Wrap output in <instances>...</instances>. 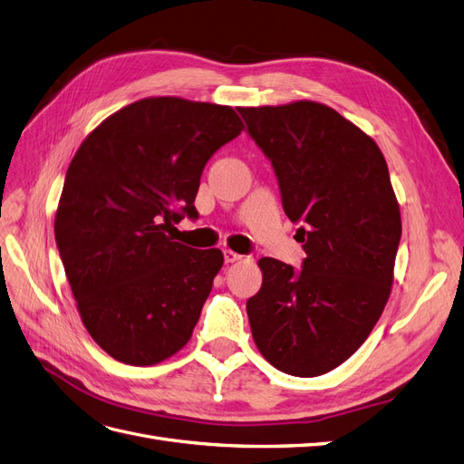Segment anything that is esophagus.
<instances>
[{"label": "esophagus", "instance_id": "34e87169", "mask_svg": "<svg viewBox=\"0 0 464 464\" xmlns=\"http://www.w3.org/2000/svg\"><path fill=\"white\" fill-rule=\"evenodd\" d=\"M240 259H242V256L236 254V251H232V249L224 251V261H227V263H236V261H240Z\"/></svg>", "mask_w": 464, "mask_h": 464}]
</instances>
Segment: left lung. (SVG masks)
Wrapping results in <instances>:
<instances>
[{
	"mask_svg": "<svg viewBox=\"0 0 464 464\" xmlns=\"http://www.w3.org/2000/svg\"><path fill=\"white\" fill-rule=\"evenodd\" d=\"M237 111L275 168L305 249L300 271L259 259L251 334L276 370L323 375L363 344L391 296L402 224L389 168L368 133L321 102Z\"/></svg>",
	"mask_w": 464,
	"mask_h": 464,
	"instance_id": "1",
	"label": "left lung"
}]
</instances>
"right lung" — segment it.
I'll return each instance as SVG.
<instances>
[{"instance_id": "add662e5", "label": "right lung", "mask_w": 464, "mask_h": 464, "mask_svg": "<svg viewBox=\"0 0 464 464\" xmlns=\"http://www.w3.org/2000/svg\"><path fill=\"white\" fill-rule=\"evenodd\" d=\"M244 130L234 108L149 96L94 128L67 168L53 232L82 325L130 366H154L191 339L224 263L170 236L207 160Z\"/></svg>"}]
</instances>
